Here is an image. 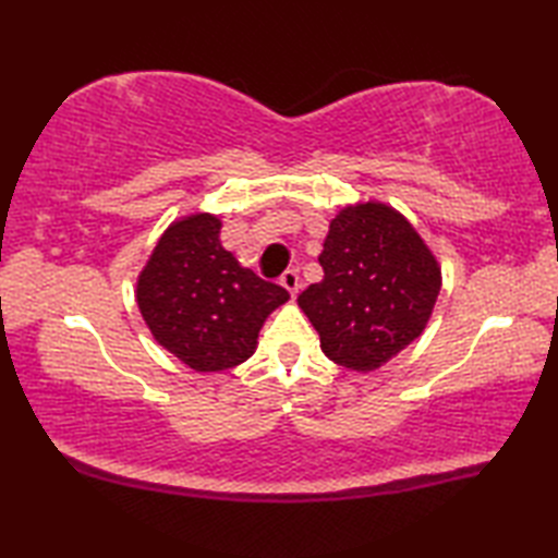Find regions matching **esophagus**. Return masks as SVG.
Segmentation results:
<instances>
[{
	"instance_id": "34e87169",
	"label": "esophagus",
	"mask_w": 558,
	"mask_h": 558,
	"mask_svg": "<svg viewBox=\"0 0 558 558\" xmlns=\"http://www.w3.org/2000/svg\"><path fill=\"white\" fill-rule=\"evenodd\" d=\"M280 286L286 288L292 298H298V292H300V288H302V280H300V272L298 270H286L282 272V278H280Z\"/></svg>"
}]
</instances>
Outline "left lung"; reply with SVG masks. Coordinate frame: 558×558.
<instances>
[{"label":"left lung","mask_w":558,"mask_h":558,"mask_svg":"<svg viewBox=\"0 0 558 558\" xmlns=\"http://www.w3.org/2000/svg\"><path fill=\"white\" fill-rule=\"evenodd\" d=\"M318 264L324 280L298 304L330 362L376 372L424 333L441 292V264L398 208L376 198L342 206Z\"/></svg>","instance_id":"1"}]
</instances>
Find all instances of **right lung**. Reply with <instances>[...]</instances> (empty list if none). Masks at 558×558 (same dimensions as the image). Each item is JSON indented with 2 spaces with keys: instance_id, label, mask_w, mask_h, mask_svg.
<instances>
[{
  "instance_id": "1",
  "label": "right lung",
  "mask_w": 558,
  "mask_h": 558,
  "mask_svg": "<svg viewBox=\"0 0 558 558\" xmlns=\"http://www.w3.org/2000/svg\"><path fill=\"white\" fill-rule=\"evenodd\" d=\"M220 228L222 220L204 210L172 220L134 290L153 340L198 374L252 357L266 318L290 300L222 246Z\"/></svg>"
}]
</instances>
